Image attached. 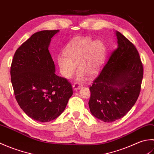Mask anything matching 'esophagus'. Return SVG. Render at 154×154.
I'll list each match as a JSON object with an SVG mask.
<instances>
[{
	"label": "esophagus",
	"mask_w": 154,
	"mask_h": 154,
	"mask_svg": "<svg viewBox=\"0 0 154 154\" xmlns=\"http://www.w3.org/2000/svg\"><path fill=\"white\" fill-rule=\"evenodd\" d=\"M82 87L81 85H79L78 84H73V89L75 90V91H77V90H79Z\"/></svg>",
	"instance_id": "1"
}]
</instances>
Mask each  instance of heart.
Returning a JSON list of instances; mask_svg holds the SVG:
<instances>
[{
    "label": "heart",
    "instance_id": "obj_1",
    "mask_svg": "<svg viewBox=\"0 0 154 154\" xmlns=\"http://www.w3.org/2000/svg\"><path fill=\"white\" fill-rule=\"evenodd\" d=\"M64 55H60L57 58L62 75L70 79L77 69L79 73L77 79L82 81L85 74L92 77L99 71L106 57V48L100 40H80L72 42L65 49Z\"/></svg>",
    "mask_w": 154,
    "mask_h": 154
}]
</instances>
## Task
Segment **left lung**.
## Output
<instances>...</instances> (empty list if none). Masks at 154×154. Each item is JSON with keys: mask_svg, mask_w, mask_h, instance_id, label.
<instances>
[{"mask_svg": "<svg viewBox=\"0 0 154 154\" xmlns=\"http://www.w3.org/2000/svg\"><path fill=\"white\" fill-rule=\"evenodd\" d=\"M118 47L89 87L91 114L105 122L125 116L141 90L143 65L132 42L116 31Z\"/></svg>", "mask_w": 154, "mask_h": 154, "instance_id": "1", "label": "left lung"}]
</instances>
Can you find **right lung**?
Listing matches in <instances>:
<instances>
[{
	"label": "right lung",
	"instance_id": "obj_1",
	"mask_svg": "<svg viewBox=\"0 0 154 154\" xmlns=\"http://www.w3.org/2000/svg\"><path fill=\"white\" fill-rule=\"evenodd\" d=\"M58 32L42 30L32 35L16 50L11 67L19 106L29 117L41 122L60 116L73 94L71 84L55 73L48 50L51 38Z\"/></svg>",
	"mask_w": 154,
	"mask_h": 154
}]
</instances>
